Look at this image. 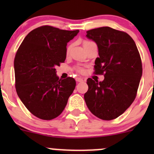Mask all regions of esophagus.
<instances>
[{
    "mask_svg": "<svg viewBox=\"0 0 154 154\" xmlns=\"http://www.w3.org/2000/svg\"><path fill=\"white\" fill-rule=\"evenodd\" d=\"M76 81H77V82H82L83 79L81 78V77H77V78H76Z\"/></svg>",
    "mask_w": 154,
    "mask_h": 154,
    "instance_id": "esophagus-1",
    "label": "esophagus"
}]
</instances>
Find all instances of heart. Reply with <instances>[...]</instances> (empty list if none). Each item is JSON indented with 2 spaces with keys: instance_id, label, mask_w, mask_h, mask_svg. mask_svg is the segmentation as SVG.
<instances>
[{
  "instance_id": "obj_1",
  "label": "heart",
  "mask_w": 154,
  "mask_h": 154,
  "mask_svg": "<svg viewBox=\"0 0 154 154\" xmlns=\"http://www.w3.org/2000/svg\"><path fill=\"white\" fill-rule=\"evenodd\" d=\"M92 43V42H90V41H85L84 43H83V46H85V45H88V44H89V43ZM70 49H71V45H69V46L67 48V49H66V54H69V52ZM77 70H78L79 72H82V69H81V68H78V69H77Z\"/></svg>"
}]
</instances>
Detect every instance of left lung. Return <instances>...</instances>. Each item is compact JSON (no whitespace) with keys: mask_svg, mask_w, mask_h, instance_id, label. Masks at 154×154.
Masks as SVG:
<instances>
[{"mask_svg":"<svg viewBox=\"0 0 154 154\" xmlns=\"http://www.w3.org/2000/svg\"><path fill=\"white\" fill-rule=\"evenodd\" d=\"M86 37L98 45L95 73L104 75L102 82L87 79L86 105L100 119H116L136 97L143 72L140 56L133 39L125 32L103 26L87 31Z\"/></svg>","mask_w":154,"mask_h":154,"instance_id":"left-lung-1","label":"left lung"}]
</instances>
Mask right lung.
Returning a JSON list of instances; mask_svg holds the SVG:
<instances>
[{"mask_svg":"<svg viewBox=\"0 0 154 154\" xmlns=\"http://www.w3.org/2000/svg\"><path fill=\"white\" fill-rule=\"evenodd\" d=\"M78 32L40 26L26 35L16 54V91L26 109L39 119L59 116L75 90V79H59L55 67L64 62L67 43Z\"/></svg>","mask_w":154,"mask_h":154,"instance_id":"obj_1","label":"right lung"}]
</instances>
